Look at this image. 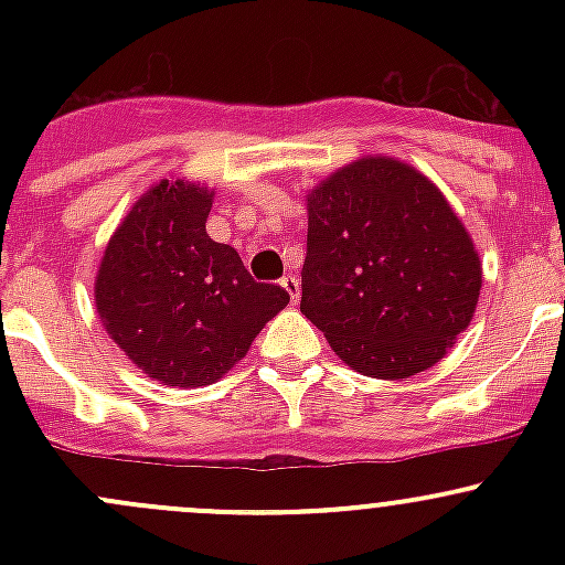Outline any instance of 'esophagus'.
Instances as JSON below:
<instances>
[{
  "label": "esophagus",
  "mask_w": 565,
  "mask_h": 565,
  "mask_svg": "<svg viewBox=\"0 0 565 565\" xmlns=\"http://www.w3.org/2000/svg\"><path fill=\"white\" fill-rule=\"evenodd\" d=\"M281 287L289 292V300H292V303H298V300H300V281L292 276V273H287V276L281 278Z\"/></svg>",
  "instance_id": "34e87169"
}]
</instances>
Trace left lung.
<instances>
[{
	"label": "left lung",
	"instance_id": "obj_1",
	"mask_svg": "<svg viewBox=\"0 0 565 565\" xmlns=\"http://www.w3.org/2000/svg\"><path fill=\"white\" fill-rule=\"evenodd\" d=\"M300 311L366 377L435 366L470 324L481 259L440 188L407 163L358 158L311 188Z\"/></svg>",
	"mask_w": 565,
	"mask_h": 565
}]
</instances>
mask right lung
Instances as JSON below:
<instances>
[{"label": "right lung", "mask_w": 565, "mask_h": 565, "mask_svg": "<svg viewBox=\"0 0 565 565\" xmlns=\"http://www.w3.org/2000/svg\"><path fill=\"white\" fill-rule=\"evenodd\" d=\"M213 191L161 180L111 235L95 306L114 344L158 383L213 385L243 361L289 295L259 284L241 254L207 235Z\"/></svg>", "instance_id": "1"}]
</instances>
